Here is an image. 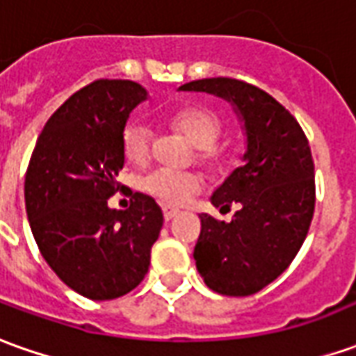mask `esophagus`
Returning <instances> with one entry per match:
<instances>
[{"label": "esophagus", "instance_id": "34e87169", "mask_svg": "<svg viewBox=\"0 0 356 356\" xmlns=\"http://www.w3.org/2000/svg\"><path fill=\"white\" fill-rule=\"evenodd\" d=\"M179 214H181V210L179 209H169V207H165V209H163V218L165 220L175 218V216H179Z\"/></svg>", "mask_w": 356, "mask_h": 356}]
</instances>
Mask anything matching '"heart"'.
<instances>
[{"instance_id": "heart-1", "label": "heart", "mask_w": 356, "mask_h": 356, "mask_svg": "<svg viewBox=\"0 0 356 356\" xmlns=\"http://www.w3.org/2000/svg\"><path fill=\"white\" fill-rule=\"evenodd\" d=\"M173 124L198 147V159L210 171H222L226 159L214 147L222 136L220 120L209 111L187 108L173 117ZM122 154L130 163L144 165L152 154V130L144 122H130L122 132ZM142 187L147 195L159 202L175 207L187 202L202 187V179L195 171H173V169H154L147 173Z\"/></svg>"}]
</instances>
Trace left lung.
<instances>
[{"label":"left lung","instance_id":"obj_1","mask_svg":"<svg viewBox=\"0 0 356 356\" xmlns=\"http://www.w3.org/2000/svg\"><path fill=\"white\" fill-rule=\"evenodd\" d=\"M179 91H202L228 101L245 134L243 163L210 202L229 222L200 214L193 257L210 290L249 296L279 277L302 248L316 204L308 138L277 99L232 77L195 79Z\"/></svg>","mask_w":356,"mask_h":356}]
</instances>
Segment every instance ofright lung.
<instances>
[{"label":"right lung","mask_w":356,"mask_h":356,"mask_svg":"<svg viewBox=\"0 0 356 356\" xmlns=\"http://www.w3.org/2000/svg\"><path fill=\"white\" fill-rule=\"evenodd\" d=\"M147 91L128 79H99L67 99L42 128L25 177L31 232L44 261L89 300L124 296L144 280L163 212L134 193L130 209H108L124 165L122 132Z\"/></svg>","instance_id":"obj_1"}]
</instances>
